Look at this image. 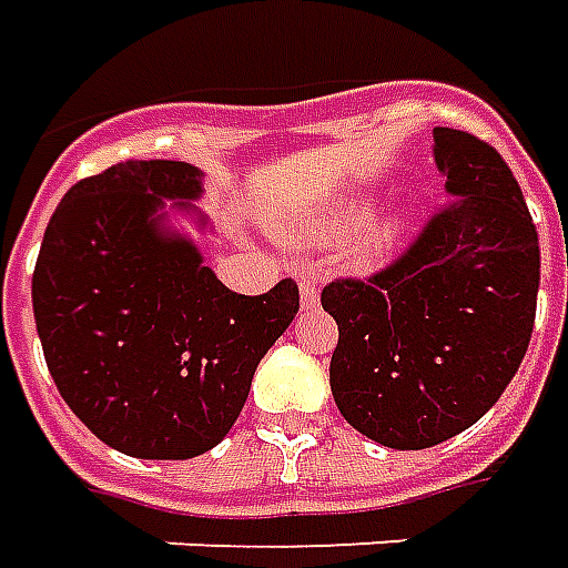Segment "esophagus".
<instances>
[{"label":"esophagus","instance_id":"obj_1","mask_svg":"<svg viewBox=\"0 0 568 568\" xmlns=\"http://www.w3.org/2000/svg\"><path fill=\"white\" fill-rule=\"evenodd\" d=\"M300 300H303V308H315L317 300H321V291H317L315 275H300Z\"/></svg>","mask_w":568,"mask_h":568}]
</instances>
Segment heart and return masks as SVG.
<instances>
[{"mask_svg":"<svg viewBox=\"0 0 568 568\" xmlns=\"http://www.w3.org/2000/svg\"><path fill=\"white\" fill-rule=\"evenodd\" d=\"M369 213H373V199H364V195H352V199H342L336 201L329 211H321L312 226L305 229L303 239H315V241H342L348 239L352 232L364 226L369 220ZM400 229H404V220L400 216H392L388 223H382L379 229H373L364 244H361V256L367 260V263H376L379 256L392 251V244L400 235Z\"/></svg>","mask_w":568,"mask_h":568,"instance_id":"obj_1","label":"heart"}]
</instances>
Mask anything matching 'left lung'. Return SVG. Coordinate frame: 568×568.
I'll return each instance as SVG.
<instances>
[{"instance_id": "left-lung-1", "label": "left lung", "mask_w": 568, "mask_h": 568, "mask_svg": "<svg viewBox=\"0 0 568 568\" xmlns=\"http://www.w3.org/2000/svg\"><path fill=\"white\" fill-rule=\"evenodd\" d=\"M453 199L397 260L321 291L339 324L329 388L345 422L392 449L444 444L489 413L529 348L538 232L505 159L434 128Z\"/></svg>"}]
</instances>
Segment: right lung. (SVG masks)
Returning a JSON list of instances; mask_svg holds the SVG:
<instances>
[{
  "mask_svg": "<svg viewBox=\"0 0 568 568\" xmlns=\"http://www.w3.org/2000/svg\"><path fill=\"white\" fill-rule=\"evenodd\" d=\"M186 162H119L63 195L33 272V315L60 397L106 446L192 458L229 434L253 373L300 312L293 277L229 291L162 199H199Z\"/></svg>",
  "mask_w": 568,
  "mask_h": 568,
  "instance_id": "add662e5",
  "label": "right lung"
}]
</instances>
